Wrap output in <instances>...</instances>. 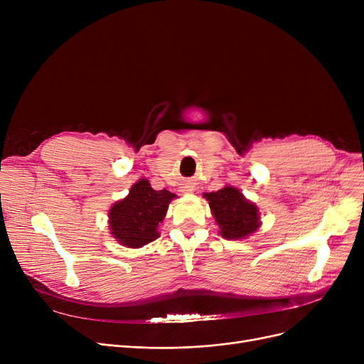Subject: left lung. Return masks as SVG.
Returning a JSON list of instances; mask_svg holds the SVG:
<instances>
[{
	"label": "left lung",
	"mask_w": 364,
	"mask_h": 364,
	"mask_svg": "<svg viewBox=\"0 0 364 364\" xmlns=\"http://www.w3.org/2000/svg\"><path fill=\"white\" fill-rule=\"evenodd\" d=\"M225 239H245L255 233L259 225L258 206L247 200L240 190L225 186L218 192L203 195Z\"/></svg>",
	"instance_id": "left-lung-1"
}]
</instances>
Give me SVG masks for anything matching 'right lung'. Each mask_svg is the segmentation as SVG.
I'll return each mask as SVG.
<instances>
[{
  "label": "right lung",
  "instance_id": "obj_1",
  "mask_svg": "<svg viewBox=\"0 0 364 364\" xmlns=\"http://www.w3.org/2000/svg\"><path fill=\"white\" fill-rule=\"evenodd\" d=\"M174 193L153 190L146 178L139 180L127 198L113 203L109 211L110 233L127 247H141L159 237L158 225L164 221Z\"/></svg>",
  "mask_w": 364,
  "mask_h": 364
}]
</instances>
